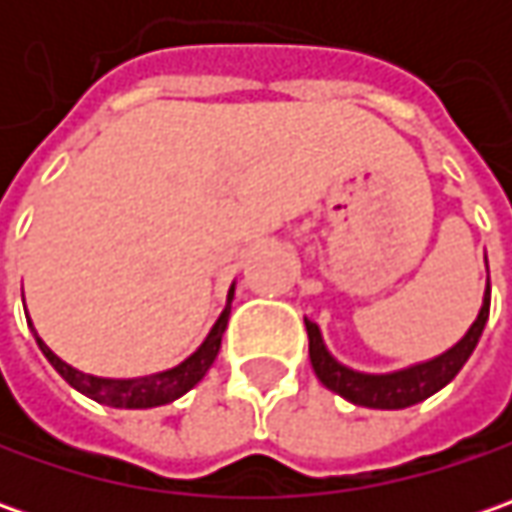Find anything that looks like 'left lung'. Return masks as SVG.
<instances>
[{
  "mask_svg": "<svg viewBox=\"0 0 512 512\" xmlns=\"http://www.w3.org/2000/svg\"><path fill=\"white\" fill-rule=\"evenodd\" d=\"M487 316H490V285H487V293H484V305L479 310V319L467 330V336H464L462 342L456 344V347H450L439 359L407 367V370H399V373H387V376L356 373V370L336 362L327 353L319 327L313 325L310 319H305L307 339H310V364H313L319 382L325 384L327 390L344 396L347 402L362 404V407H376V410H402V407H410V404L424 402L427 396L442 390L444 384L462 370L464 362L470 359V353L479 344Z\"/></svg>",
  "mask_w": 512,
  "mask_h": 512,
  "instance_id": "left-lung-1",
  "label": "left lung"
}]
</instances>
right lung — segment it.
Wrapping results in <instances>:
<instances>
[{"mask_svg": "<svg viewBox=\"0 0 512 512\" xmlns=\"http://www.w3.org/2000/svg\"><path fill=\"white\" fill-rule=\"evenodd\" d=\"M230 299H233V290L227 293V307L222 310V316L216 319V325L207 333L202 347L190 359H185L173 370L156 373V376H145V379H96V376H88V373H79L70 364L62 362L48 344L36 336V330H33V336H36V342L42 347V353L48 356V362L56 367V373L70 387H76L79 393L90 396L93 402L110 404V407H156V404H168L173 399H179L182 393H187L193 384L205 376L207 367L213 364L216 353H219V344H222V333H225L227 316H230Z\"/></svg>", "mask_w": 512, "mask_h": 512, "instance_id": "obj_1", "label": "right lung"}]
</instances>
